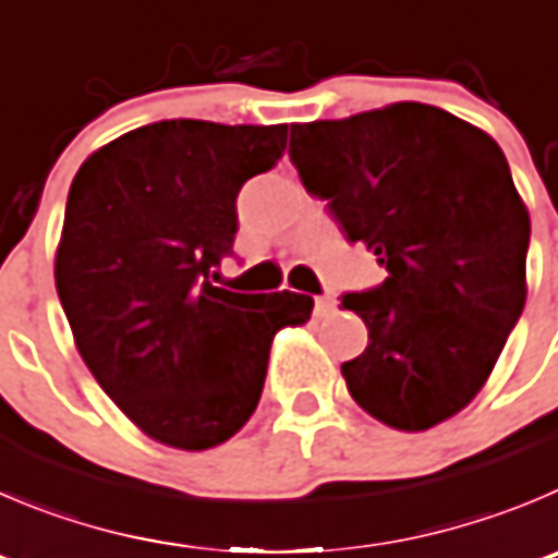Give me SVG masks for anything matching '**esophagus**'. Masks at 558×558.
<instances>
[{"label": "esophagus", "instance_id": "obj_1", "mask_svg": "<svg viewBox=\"0 0 558 558\" xmlns=\"http://www.w3.org/2000/svg\"><path fill=\"white\" fill-rule=\"evenodd\" d=\"M315 312L317 317H331L333 312H337V299H331V295H317Z\"/></svg>", "mask_w": 558, "mask_h": 558}]
</instances>
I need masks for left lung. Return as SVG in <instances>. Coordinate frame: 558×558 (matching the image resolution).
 Segmentation results:
<instances>
[{
    "instance_id": "1",
    "label": "left lung",
    "mask_w": 558,
    "mask_h": 558,
    "mask_svg": "<svg viewBox=\"0 0 558 558\" xmlns=\"http://www.w3.org/2000/svg\"><path fill=\"white\" fill-rule=\"evenodd\" d=\"M290 161L350 243L389 270L344 293L369 342L342 364L353 400L405 433L463 411L526 304L532 221L493 136L402 100L290 125Z\"/></svg>"
}]
</instances>
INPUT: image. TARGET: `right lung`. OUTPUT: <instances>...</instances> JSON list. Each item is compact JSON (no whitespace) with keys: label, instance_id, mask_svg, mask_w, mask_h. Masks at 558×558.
I'll return each instance as SVG.
<instances>
[{"label":"right lung","instance_id":"add662e5","mask_svg":"<svg viewBox=\"0 0 558 558\" xmlns=\"http://www.w3.org/2000/svg\"><path fill=\"white\" fill-rule=\"evenodd\" d=\"M288 125L161 120L95 150L71 183L54 282L84 364L153 441L203 452L257 408L270 342L315 301L216 288L241 185Z\"/></svg>","mask_w":558,"mask_h":558}]
</instances>
